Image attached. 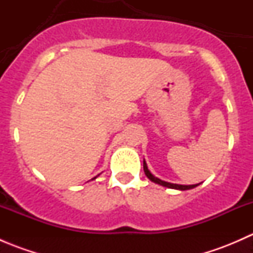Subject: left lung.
<instances>
[{"mask_svg":"<svg viewBox=\"0 0 253 253\" xmlns=\"http://www.w3.org/2000/svg\"><path fill=\"white\" fill-rule=\"evenodd\" d=\"M143 169H144V174H145V176H147V177L149 178V180L152 181V182L158 183V185L164 186V187H168V188H174V190L186 191V190H191V188L197 187V186L200 185V183H196V185H178V183H171V182H167V181L160 180V178L155 177V176L153 175L152 172L149 171V169H148L147 163H145V160H143Z\"/></svg>","mask_w":253,"mask_h":253,"instance_id":"left-lung-1","label":"left lung"}]
</instances>
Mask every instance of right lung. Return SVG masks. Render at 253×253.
Masks as SVG:
<instances>
[{
  "instance_id": "1",
  "label": "right lung",
  "mask_w": 253,
  "mask_h": 253,
  "mask_svg": "<svg viewBox=\"0 0 253 253\" xmlns=\"http://www.w3.org/2000/svg\"><path fill=\"white\" fill-rule=\"evenodd\" d=\"M98 176H99V175H98ZM98 176H95V177H93V178H91V180H95V178H96V177H98Z\"/></svg>"
}]
</instances>
